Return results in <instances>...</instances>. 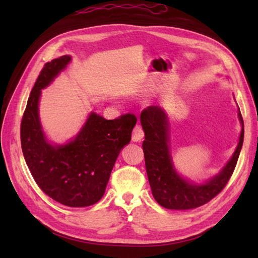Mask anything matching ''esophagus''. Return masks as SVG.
<instances>
[{
    "label": "esophagus",
    "mask_w": 258,
    "mask_h": 258,
    "mask_svg": "<svg viewBox=\"0 0 258 258\" xmlns=\"http://www.w3.org/2000/svg\"><path fill=\"white\" fill-rule=\"evenodd\" d=\"M144 138V132L140 125H136L133 130L132 134V141L133 142H140L142 139Z\"/></svg>",
    "instance_id": "34e87169"
}]
</instances>
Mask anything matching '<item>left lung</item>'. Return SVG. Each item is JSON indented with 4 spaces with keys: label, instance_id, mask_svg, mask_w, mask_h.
I'll use <instances>...</instances> for the list:
<instances>
[{
    "label": "left lung",
    "instance_id": "1",
    "mask_svg": "<svg viewBox=\"0 0 258 258\" xmlns=\"http://www.w3.org/2000/svg\"><path fill=\"white\" fill-rule=\"evenodd\" d=\"M238 118L242 131L232 157L220 173L199 184L180 176L174 167L166 112L157 105L149 106L142 112L141 124L145 133L143 151L146 173L152 194L158 204L168 210H191L206 204L221 193L232 176L243 146L244 122L239 108Z\"/></svg>",
    "mask_w": 258,
    "mask_h": 258
}]
</instances>
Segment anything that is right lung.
<instances>
[{"label": "right lung", "mask_w": 258, "mask_h": 258, "mask_svg": "<svg viewBox=\"0 0 258 258\" xmlns=\"http://www.w3.org/2000/svg\"><path fill=\"white\" fill-rule=\"evenodd\" d=\"M70 55L44 65L32 89L21 123V145L36 184L46 195L69 207L95 204L105 193L116 158L132 138L136 116L106 119L94 112L74 139L52 144L43 132L38 102L42 90L71 62Z\"/></svg>", "instance_id": "right-lung-1"}]
</instances>
